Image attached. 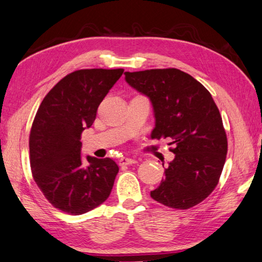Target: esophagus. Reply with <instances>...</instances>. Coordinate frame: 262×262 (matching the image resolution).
I'll return each mask as SVG.
<instances>
[{
	"mask_svg": "<svg viewBox=\"0 0 262 262\" xmlns=\"http://www.w3.org/2000/svg\"><path fill=\"white\" fill-rule=\"evenodd\" d=\"M136 160L135 159H132V158H125V157H123V158H121V159H119V165L121 166H123V165H134V164H136Z\"/></svg>",
	"mask_w": 262,
	"mask_h": 262,
	"instance_id": "esophagus-1",
	"label": "esophagus"
}]
</instances>
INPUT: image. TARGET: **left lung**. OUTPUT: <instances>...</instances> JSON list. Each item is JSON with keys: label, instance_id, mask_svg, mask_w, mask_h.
I'll return each mask as SVG.
<instances>
[{"label": "left lung", "instance_id": "left-lung-1", "mask_svg": "<svg viewBox=\"0 0 262 262\" xmlns=\"http://www.w3.org/2000/svg\"><path fill=\"white\" fill-rule=\"evenodd\" d=\"M125 81L152 103V139L169 138V145H174V159L151 197L182 210L201 203L216 188L228 153L226 134L211 94L177 68L126 72Z\"/></svg>", "mask_w": 262, "mask_h": 262}]
</instances>
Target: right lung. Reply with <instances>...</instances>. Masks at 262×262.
Returning <instances> with one entry per match:
<instances>
[{
	"mask_svg": "<svg viewBox=\"0 0 262 262\" xmlns=\"http://www.w3.org/2000/svg\"><path fill=\"white\" fill-rule=\"evenodd\" d=\"M124 70H80L61 79L42 100L30 132L34 181L54 208L82 215L108 199L118 173L116 162L83 160L81 134L93 125L97 108Z\"/></svg>",
	"mask_w": 262,
	"mask_h": 262,
	"instance_id": "right-lung-1",
	"label": "right lung"
}]
</instances>
